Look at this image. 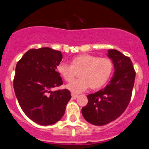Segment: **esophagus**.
<instances>
[{"instance_id": "1", "label": "esophagus", "mask_w": 149, "mask_h": 149, "mask_svg": "<svg viewBox=\"0 0 149 149\" xmlns=\"http://www.w3.org/2000/svg\"><path fill=\"white\" fill-rule=\"evenodd\" d=\"M72 98H73V99H76V98H77V97H78V95L74 94V93H72Z\"/></svg>"}]
</instances>
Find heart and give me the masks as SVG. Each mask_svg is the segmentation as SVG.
<instances>
[{
	"mask_svg": "<svg viewBox=\"0 0 149 149\" xmlns=\"http://www.w3.org/2000/svg\"><path fill=\"white\" fill-rule=\"evenodd\" d=\"M56 71L66 82L72 81L78 72L79 78L66 85L72 93H78L90 86L98 89L108 82L113 71V63L107 57L82 54L70 60V65L60 63Z\"/></svg>",
	"mask_w": 149,
	"mask_h": 149,
	"instance_id": "b5f03b06",
	"label": "heart"
}]
</instances>
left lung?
<instances>
[{
  "instance_id": "1",
  "label": "left lung",
  "mask_w": 149,
  "mask_h": 149,
  "mask_svg": "<svg viewBox=\"0 0 149 149\" xmlns=\"http://www.w3.org/2000/svg\"><path fill=\"white\" fill-rule=\"evenodd\" d=\"M115 72L104 89L87 95L88 104L81 110L86 121L95 125H104L120 116L128 106L136 73L133 63L117 50H108Z\"/></svg>"
}]
</instances>
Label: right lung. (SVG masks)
<instances>
[{
    "instance_id": "add662e5",
    "label": "right lung",
    "mask_w": 149,
    "mask_h": 149,
    "mask_svg": "<svg viewBox=\"0 0 149 149\" xmlns=\"http://www.w3.org/2000/svg\"><path fill=\"white\" fill-rule=\"evenodd\" d=\"M62 59L60 51L50 48L30 49L15 67L13 87L18 104L29 119L41 125L60 121L72 97L68 89L52 91L63 84L56 71Z\"/></svg>"
}]
</instances>
